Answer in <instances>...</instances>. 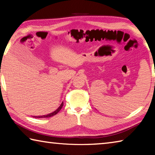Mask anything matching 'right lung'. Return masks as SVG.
<instances>
[{"label": "right lung", "instance_id": "right-lung-1", "mask_svg": "<svg viewBox=\"0 0 155 155\" xmlns=\"http://www.w3.org/2000/svg\"><path fill=\"white\" fill-rule=\"evenodd\" d=\"M63 105H64V103H62L61 104V105H60L59 107V108L57 109L56 111H54V112H52V113H51V114H48V115H40V116H35L34 117H35V118H43V117H52V116H53V115H56L57 113H58L60 110H61V109L62 108V107H63Z\"/></svg>", "mask_w": 155, "mask_h": 155}]
</instances>
